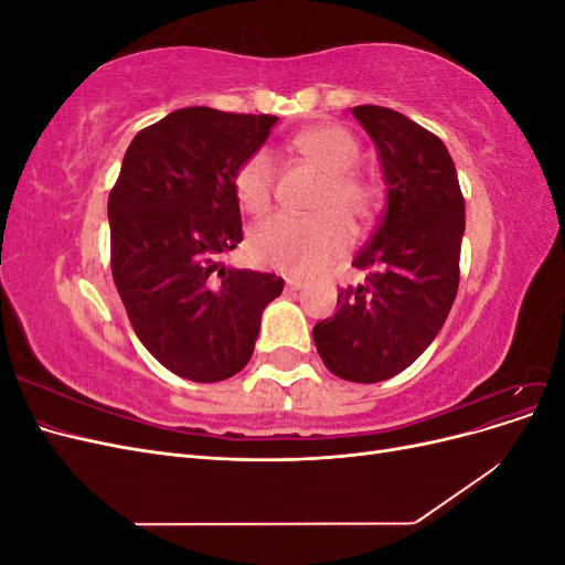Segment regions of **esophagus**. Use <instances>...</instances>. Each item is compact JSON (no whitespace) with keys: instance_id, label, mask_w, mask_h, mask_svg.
Wrapping results in <instances>:
<instances>
[{"instance_id":"obj_1","label":"esophagus","mask_w":565,"mask_h":565,"mask_svg":"<svg viewBox=\"0 0 565 565\" xmlns=\"http://www.w3.org/2000/svg\"><path fill=\"white\" fill-rule=\"evenodd\" d=\"M301 287H303V282H301V280H297V278H287V289H289V292H299Z\"/></svg>"}]
</instances>
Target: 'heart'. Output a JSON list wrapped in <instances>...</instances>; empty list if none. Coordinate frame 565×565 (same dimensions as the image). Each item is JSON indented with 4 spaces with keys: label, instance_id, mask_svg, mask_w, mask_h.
I'll return each mask as SVG.
<instances>
[{
    "label": "heart",
    "instance_id": "1",
    "mask_svg": "<svg viewBox=\"0 0 565 565\" xmlns=\"http://www.w3.org/2000/svg\"><path fill=\"white\" fill-rule=\"evenodd\" d=\"M292 148L324 174L313 210L316 216L273 214L249 233L247 249L254 264L285 276H316L349 247L351 233L343 220L363 224L372 214L377 191L355 169L361 146L337 125H316L299 131ZM233 193L241 210L259 214L273 193V162L268 152L256 150L233 172ZM345 217L341 220L338 214Z\"/></svg>",
    "mask_w": 565,
    "mask_h": 565
}]
</instances>
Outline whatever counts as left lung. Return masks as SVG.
Here are the masks:
<instances>
[{"label": "left lung", "mask_w": 565, "mask_h": 565, "mask_svg": "<svg viewBox=\"0 0 565 565\" xmlns=\"http://www.w3.org/2000/svg\"><path fill=\"white\" fill-rule=\"evenodd\" d=\"M351 113L380 150L386 210L353 259L365 282L339 289L337 313L316 324L313 341L337 377L374 384L413 365L452 309L465 195L436 134L382 106Z\"/></svg>", "instance_id": "left-lung-1"}]
</instances>
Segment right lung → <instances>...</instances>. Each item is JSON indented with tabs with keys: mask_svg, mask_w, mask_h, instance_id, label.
<instances>
[{
	"mask_svg": "<svg viewBox=\"0 0 565 565\" xmlns=\"http://www.w3.org/2000/svg\"><path fill=\"white\" fill-rule=\"evenodd\" d=\"M276 115L181 108L129 143L108 198L110 268L131 328L183 380L233 377L252 358L273 273L226 268L243 241L233 172Z\"/></svg>",
	"mask_w": 565,
	"mask_h": 565,
	"instance_id": "1",
	"label": "right lung"
}]
</instances>
